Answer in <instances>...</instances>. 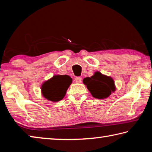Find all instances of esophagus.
Here are the masks:
<instances>
[{
  "label": "esophagus",
  "mask_w": 152,
  "mask_h": 152,
  "mask_svg": "<svg viewBox=\"0 0 152 152\" xmlns=\"http://www.w3.org/2000/svg\"><path fill=\"white\" fill-rule=\"evenodd\" d=\"M75 81H76V83H80L81 81H82V78H80V77L77 76L75 78Z\"/></svg>",
  "instance_id": "1"
}]
</instances>
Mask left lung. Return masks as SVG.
<instances>
[{"instance_id": "8db88e82", "label": "left lung", "mask_w": 152, "mask_h": 152, "mask_svg": "<svg viewBox=\"0 0 152 152\" xmlns=\"http://www.w3.org/2000/svg\"><path fill=\"white\" fill-rule=\"evenodd\" d=\"M83 82L92 96L96 99L107 98L115 90L113 80L110 77L102 75L99 72H95L91 78H85Z\"/></svg>"}]
</instances>
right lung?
Returning <instances> with one entry per match:
<instances>
[{"label": "right lung", "mask_w": 152, "mask_h": 152, "mask_svg": "<svg viewBox=\"0 0 152 152\" xmlns=\"http://www.w3.org/2000/svg\"><path fill=\"white\" fill-rule=\"evenodd\" d=\"M72 81L69 76H54L43 84L42 91L43 96L51 101H60L65 96Z\"/></svg>", "instance_id": "1"}]
</instances>
